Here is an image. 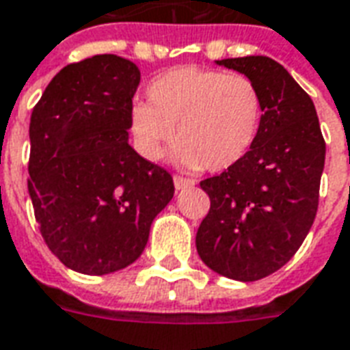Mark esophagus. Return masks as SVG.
Wrapping results in <instances>:
<instances>
[{
    "label": "esophagus",
    "instance_id": "esophagus-1",
    "mask_svg": "<svg viewBox=\"0 0 350 350\" xmlns=\"http://www.w3.org/2000/svg\"><path fill=\"white\" fill-rule=\"evenodd\" d=\"M172 180H174L176 189H185V187H189V185H193V183H195L193 180H191V178H185V176H178V174H176Z\"/></svg>",
    "mask_w": 350,
    "mask_h": 350
}]
</instances>
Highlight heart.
I'll return each mask as SVG.
<instances>
[{"label":"heart","instance_id":"heart-1","mask_svg":"<svg viewBox=\"0 0 350 350\" xmlns=\"http://www.w3.org/2000/svg\"><path fill=\"white\" fill-rule=\"evenodd\" d=\"M146 98L131 107L129 129L152 161L174 141V128L180 165L211 172L243 161L260 135L263 98L243 74L178 66L154 77Z\"/></svg>","mask_w":350,"mask_h":350}]
</instances>
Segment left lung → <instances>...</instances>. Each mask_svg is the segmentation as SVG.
Wrapping results in <instances>:
<instances>
[{"label": "left lung", "mask_w": 350, "mask_h": 350, "mask_svg": "<svg viewBox=\"0 0 350 350\" xmlns=\"http://www.w3.org/2000/svg\"><path fill=\"white\" fill-rule=\"evenodd\" d=\"M217 64L256 83L263 118L247 157L200 182L209 211L196 232V250L215 273L256 282L284 267L306 239L327 144L312 98L280 63L250 55Z\"/></svg>", "instance_id": "8db88e82"}]
</instances>
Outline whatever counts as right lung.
Instances as JSON below:
<instances>
[{
    "label": "right lung",
    "instance_id": "right-lung-1",
    "mask_svg": "<svg viewBox=\"0 0 350 350\" xmlns=\"http://www.w3.org/2000/svg\"><path fill=\"white\" fill-rule=\"evenodd\" d=\"M139 81L128 59L94 55L64 66L33 107L27 189L35 219L53 256L77 273L131 265L174 196L168 170L128 144Z\"/></svg>",
    "mask_w": 350,
    "mask_h": 350
}]
</instances>
